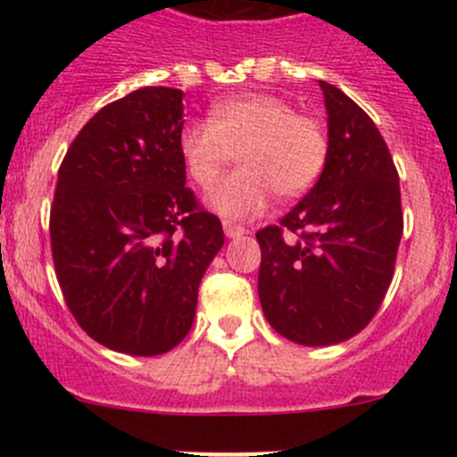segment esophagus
Listing matches in <instances>:
<instances>
[{
    "instance_id": "1",
    "label": "esophagus",
    "mask_w": 457,
    "mask_h": 457,
    "mask_svg": "<svg viewBox=\"0 0 457 457\" xmlns=\"http://www.w3.org/2000/svg\"><path fill=\"white\" fill-rule=\"evenodd\" d=\"M223 232L228 238H234V237H241V234H245V228L232 223V220H223Z\"/></svg>"
}]
</instances>
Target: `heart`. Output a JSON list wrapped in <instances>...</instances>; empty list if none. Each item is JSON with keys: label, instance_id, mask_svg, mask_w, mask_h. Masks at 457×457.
<instances>
[{"label": "heart", "instance_id": "obj_1", "mask_svg": "<svg viewBox=\"0 0 457 457\" xmlns=\"http://www.w3.org/2000/svg\"><path fill=\"white\" fill-rule=\"evenodd\" d=\"M179 150L187 174L203 187L237 154L241 168L212 187L207 203L223 216L245 219L261 212L274 192L292 199L314 186L329 159V132L289 101L250 92L220 99L212 119L186 123Z\"/></svg>", "mask_w": 457, "mask_h": 457}]
</instances>
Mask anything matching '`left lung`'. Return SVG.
<instances>
[{"mask_svg":"<svg viewBox=\"0 0 457 457\" xmlns=\"http://www.w3.org/2000/svg\"><path fill=\"white\" fill-rule=\"evenodd\" d=\"M329 159L280 225L258 229V298L267 322L307 347L343 343L385 301L403 237L394 159L370 114L320 81Z\"/></svg>","mask_w":457,"mask_h":457,"instance_id":"left-lung-1","label":"left lung"}]
</instances>
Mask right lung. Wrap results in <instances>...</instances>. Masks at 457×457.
Listing matches in <instances>:
<instances>
[{
	"instance_id": "obj_1",
	"label": "right lung",
	"mask_w": 457,
	"mask_h": 457,
	"mask_svg": "<svg viewBox=\"0 0 457 457\" xmlns=\"http://www.w3.org/2000/svg\"><path fill=\"white\" fill-rule=\"evenodd\" d=\"M183 92L147 86L101 108L68 147L50 207L54 271L90 338L128 356L177 347L223 247L186 187Z\"/></svg>"
}]
</instances>
